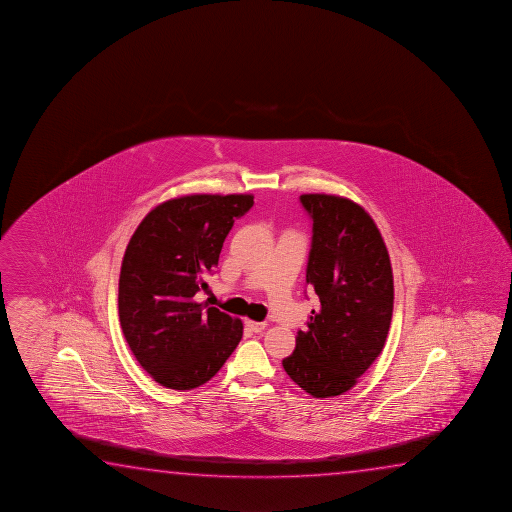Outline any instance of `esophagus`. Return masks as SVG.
Segmentation results:
<instances>
[{
	"label": "esophagus",
	"instance_id": "esophagus-1",
	"mask_svg": "<svg viewBox=\"0 0 512 512\" xmlns=\"http://www.w3.org/2000/svg\"><path fill=\"white\" fill-rule=\"evenodd\" d=\"M246 329H250L252 333H262L266 329V322H253V320H245Z\"/></svg>",
	"mask_w": 512,
	"mask_h": 512
}]
</instances>
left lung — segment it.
I'll return each instance as SVG.
<instances>
[{
	"mask_svg": "<svg viewBox=\"0 0 512 512\" xmlns=\"http://www.w3.org/2000/svg\"><path fill=\"white\" fill-rule=\"evenodd\" d=\"M313 222L306 283L319 297L283 368L313 398L347 393L384 349L393 319L391 260L377 225L338 195L299 197Z\"/></svg>",
	"mask_w": 512,
	"mask_h": 512,
	"instance_id": "8db88e82",
	"label": "left lung"
}]
</instances>
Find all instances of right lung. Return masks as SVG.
I'll return each instance as SVG.
<instances>
[{"label": "right lung", "mask_w": 512, "mask_h": 512, "mask_svg": "<svg viewBox=\"0 0 512 512\" xmlns=\"http://www.w3.org/2000/svg\"><path fill=\"white\" fill-rule=\"evenodd\" d=\"M253 195L195 193L151 209L126 246L119 322L126 343L158 384L190 391L215 377L243 336V322L197 303L223 241Z\"/></svg>", "instance_id": "add662e5"}]
</instances>
